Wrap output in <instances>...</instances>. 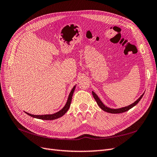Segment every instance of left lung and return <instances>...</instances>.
Segmentation results:
<instances>
[{
  "label": "left lung",
  "instance_id": "8db88e82",
  "mask_svg": "<svg viewBox=\"0 0 157 157\" xmlns=\"http://www.w3.org/2000/svg\"><path fill=\"white\" fill-rule=\"evenodd\" d=\"M92 95H93V96L95 99V100L96 101L98 105H99V107H100L102 109V110H103L104 111H105V112H107V113H113V114L122 113H124V112H126V111H128L129 109H130L131 108H132L133 107H134L136 105H137V104L138 103V102L141 100V99L142 98V97H143V96H144V94L141 95V96L138 99H137L134 103H133L132 104H131V105H128L127 107H122V108H120V109H114L109 108V107H106L105 105H104V104L101 102L100 99H99L98 96L94 92H92Z\"/></svg>",
  "mask_w": 157,
  "mask_h": 157
}]
</instances>
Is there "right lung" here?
I'll use <instances>...</instances> for the list:
<instances>
[{"mask_svg": "<svg viewBox=\"0 0 157 157\" xmlns=\"http://www.w3.org/2000/svg\"><path fill=\"white\" fill-rule=\"evenodd\" d=\"M75 86L73 88L72 90L71 91V92L69 95L67 101V103H66L65 105L64 106V107L62 109H61V110H60L58 112H57L54 114H52V115H31V114H29V113H26V112H25V113H27L28 115H29L32 117L39 118V119H42V120H48V121L49 120L50 121V120H54V119H56V118H58L61 117H62L63 115H65L66 112L68 111L69 108L70 107L71 100H72V96H73V92L75 91Z\"/></svg>", "mask_w": 157, "mask_h": 157, "instance_id": "right-lung-1", "label": "right lung"}]
</instances>
